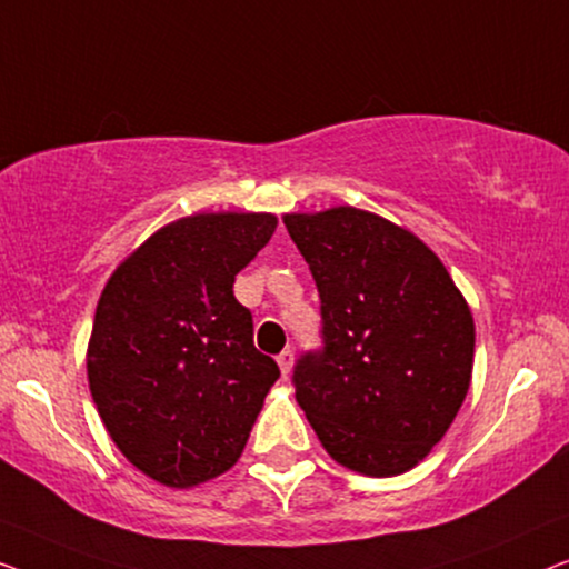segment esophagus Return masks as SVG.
I'll use <instances>...</instances> for the list:
<instances>
[{
	"instance_id": "obj_1",
	"label": "esophagus",
	"mask_w": 569,
	"mask_h": 569,
	"mask_svg": "<svg viewBox=\"0 0 569 569\" xmlns=\"http://www.w3.org/2000/svg\"><path fill=\"white\" fill-rule=\"evenodd\" d=\"M278 368H281L283 379H286L288 373H291V368H293V353H291V350H283V353L278 356Z\"/></svg>"
}]
</instances>
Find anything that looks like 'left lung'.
I'll return each instance as SVG.
<instances>
[{"label": "left lung", "instance_id": "8db88e82", "mask_svg": "<svg viewBox=\"0 0 569 569\" xmlns=\"http://www.w3.org/2000/svg\"><path fill=\"white\" fill-rule=\"evenodd\" d=\"M322 299L325 350L296 363V402L335 461L397 477L433 451L471 383L475 317L410 229L353 206L286 213Z\"/></svg>", "mask_w": 569, "mask_h": 569}]
</instances>
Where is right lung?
<instances>
[{"label":"right lung","instance_id":"obj_1","mask_svg":"<svg viewBox=\"0 0 569 569\" xmlns=\"http://www.w3.org/2000/svg\"><path fill=\"white\" fill-rule=\"evenodd\" d=\"M276 227V213L182 216L102 288L87 381L113 443L159 485L190 490L234 467L281 376L234 299L237 273Z\"/></svg>","mask_w":569,"mask_h":569}]
</instances>
